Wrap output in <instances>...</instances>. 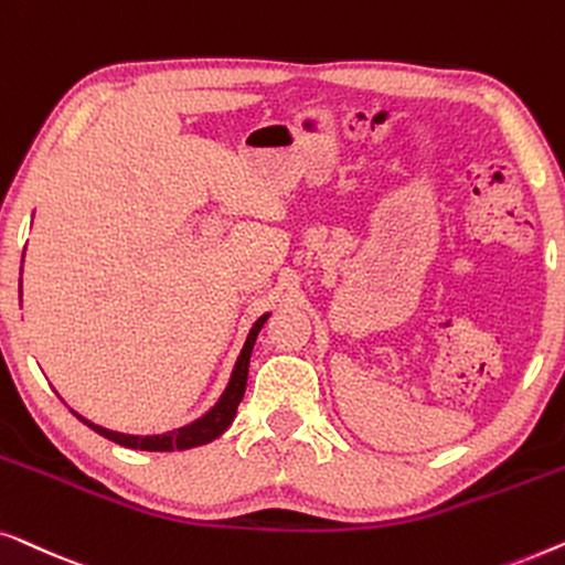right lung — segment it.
Instances as JSON below:
<instances>
[{
    "instance_id": "add662e5",
    "label": "right lung",
    "mask_w": 565,
    "mask_h": 565,
    "mask_svg": "<svg viewBox=\"0 0 565 565\" xmlns=\"http://www.w3.org/2000/svg\"><path fill=\"white\" fill-rule=\"evenodd\" d=\"M20 297H22V279H20ZM268 317H271V312L260 315L258 320L253 322L248 338H245L243 351L235 361V369H233V373H230L225 392H222L217 404H214V407L206 412V415H202L200 419H194V423H189L184 427H177V430H169L163 435H125V433L107 430V427H102V425H94L92 419L76 415V412H74V415L82 419L84 425H89L94 433H99L102 438L122 445V448H132V450L169 452V450H189V448H196V445L212 443L214 438H220V435L230 427V423L235 419L237 404H241L243 394H245V384H248V365H250L253 345H256L258 332H260V328H264V322L268 320Z\"/></svg>"
}]
</instances>
